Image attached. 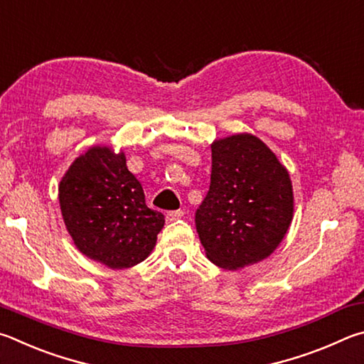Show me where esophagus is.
I'll return each mask as SVG.
<instances>
[{
	"instance_id": "esophagus-1",
	"label": "esophagus",
	"mask_w": 364,
	"mask_h": 364,
	"mask_svg": "<svg viewBox=\"0 0 364 364\" xmlns=\"http://www.w3.org/2000/svg\"><path fill=\"white\" fill-rule=\"evenodd\" d=\"M183 211H181V209H178V211H171V213H168L166 214V220L168 222H174V220H177V219H181V218H183Z\"/></svg>"
}]
</instances>
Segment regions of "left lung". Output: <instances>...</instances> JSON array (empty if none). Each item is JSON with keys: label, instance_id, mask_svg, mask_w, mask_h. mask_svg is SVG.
Wrapping results in <instances>:
<instances>
[{"label": "left lung", "instance_id": "left-lung-1", "mask_svg": "<svg viewBox=\"0 0 364 364\" xmlns=\"http://www.w3.org/2000/svg\"><path fill=\"white\" fill-rule=\"evenodd\" d=\"M208 195L195 222L208 259L240 270L270 256L288 233L294 192L286 166L250 132L215 139Z\"/></svg>", "mask_w": 364, "mask_h": 364}]
</instances>
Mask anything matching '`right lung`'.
Listing matches in <instances>:
<instances>
[{
    "label": "right lung",
    "instance_id": "add662e5",
    "mask_svg": "<svg viewBox=\"0 0 364 364\" xmlns=\"http://www.w3.org/2000/svg\"><path fill=\"white\" fill-rule=\"evenodd\" d=\"M60 213L75 246L108 269H129L150 256L164 215L145 205L142 186L123 150L94 145L59 183Z\"/></svg>",
    "mask_w": 364,
    "mask_h": 364
}]
</instances>
